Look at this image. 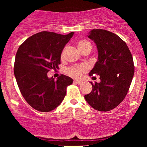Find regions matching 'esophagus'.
I'll return each instance as SVG.
<instances>
[{
	"label": "esophagus",
	"instance_id": "1",
	"mask_svg": "<svg viewBox=\"0 0 147 147\" xmlns=\"http://www.w3.org/2000/svg\"><path fill=\"white\" fill-rule=\"evenodd\" d=\"M75 83L77 84H82L83 82H82V81H79V80H75Z\"/></svg>",
	"mask_w": 147,
	"mask_h": 147
}]
</instances>
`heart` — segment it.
<instances>
[{"label":"heart","instance_id":"obj_1","mask_svg":"<svg viewBox=\"0 0 147 147\" xmlns=\"http://www.w3.org/2000/svg\"><path fill=\"white\" fill-rule=\"evenodd\" d=\"M77 47L81 52H83L87 50H91L92 44L90 41L86 39H81L77 42ZM87 67L84 65H74L66 69L65 72L74 78H79L82 73L86 72Z\"/></svg>","mask_w":147,"mask_h":147}]
</instances>
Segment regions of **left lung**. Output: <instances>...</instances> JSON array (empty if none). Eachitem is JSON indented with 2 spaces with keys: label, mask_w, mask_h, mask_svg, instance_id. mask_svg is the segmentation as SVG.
I'll use <instances>...</instances> for the list:
<instances>
[{
  "label": "left lung",
  "mask_w": 147,
  "mask_h": 147,
  "mask_svg": "<svg viewBox=\"0 0 147 147\" xmlns=\"http://www.w3.org/2000/svg\"><path fill=\"white\" fill-rule=\"evenodd\" d=\"M97 45L98 59L89 75H99L101 82L84 96L89 105L99 111H109L125 98L134 75L132 55L127 45L115 34L105 30H92L88 36Z\"/></svg>",
  "instance_id": "left-lung-1"
}]
</instances>
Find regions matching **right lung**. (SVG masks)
<instances>
[{"mask_svg": "<svg viewBox=\"0 0 147 147\" xmlns=\"http://www.w3.org/2000/svg\"><path fill=\"white\" fill-rule=\"evenodd\" d=\"M74 32L62 35L43 31L27 38L18 48L14 73L22 95L35 110L50 112L66 95L72 79L63 75L55 80L48 78L50 70L59 68L61 55Z\"/></svg>", "mask_w": 147, "mask_h": 147, "instance_id": "obj_1", "label": "right lung"}]
</instances>
